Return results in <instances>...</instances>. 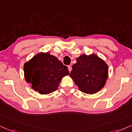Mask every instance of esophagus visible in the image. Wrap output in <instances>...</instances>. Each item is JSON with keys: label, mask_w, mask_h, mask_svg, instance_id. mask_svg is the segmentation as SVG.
I'll return each mask as SVG.
<instances>
[{"label": "esophagus", "mask_w": 132, "mask_h": 132, "mask_svg": "<svg viewBox=\"0 0 132 132\" xmlns=\"http://www.w3.org/2000/svg\"><path fill=\"white\" fill-rule=\"evenodd\" d=\"M68 70H69V72H71L72 71V67H71V66H68Z\"/></svg>", "instance_id": "34e87169"}]
</instances>
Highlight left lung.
<instances>
[{"label": "left lung", "instance_id": "obj_1", "mask_svg": "<svg viewBox=\"0 0 132 132\" xmlns=\"http://www.w3.org/2000/svg\"><path fill=\"white\" fill-rule=\"evenodd\" d=\"M108 72V65L97 55L82 54L72 66L70 77L79 90L85 94H94L104 87Z\"/></svg>", "mask_w": 132, "mask_h": 132}]
</instances>
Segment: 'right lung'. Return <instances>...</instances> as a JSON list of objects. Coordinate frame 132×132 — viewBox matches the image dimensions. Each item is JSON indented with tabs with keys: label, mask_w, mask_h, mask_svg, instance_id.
<instances>
[{
	"label": "right lung",
	"mask_w": 132,
	"mask_h": 132,
	"mask_svg": "<svg viewBox=\"0 0 132 132\" xmlns=\"http://www.w3.org/2000/svg\"><path fill=\"white\" fill-rule=\"evenodd\" d=\"M24 77L31 87L42 95L57 90L63 77L69 75L68 68L50 52H40L23 66Z\"/></svg>",
	"instance_id": "add662e5"
}]
</instances>
